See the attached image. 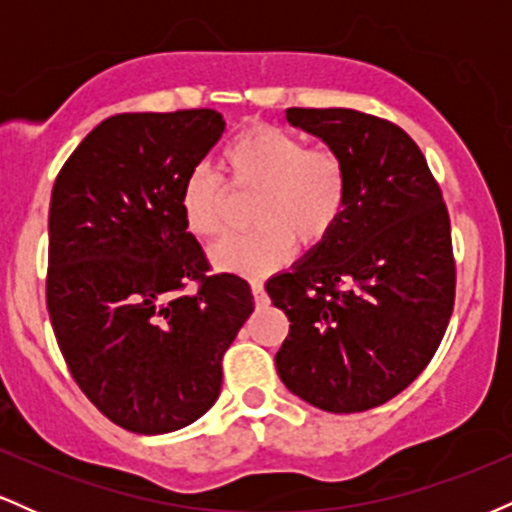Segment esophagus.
Here are the masks:
<instances>
[{
    "label": "esophagus",
    "instance_id": "esophagus-1",
    "mask_svg": "<svg viewBox=\"0 0 512 512\" xmlns=\"http://www.w3.org/2000/svg\"><path fill=\"white\" fill-rule=\"evenodd\" d=\"M252 296H255L257 305H267V293H264L262 281H252Z\"/></svg>",
    "mask_w": 512,
    "mask_h": 512
}]
</instances>
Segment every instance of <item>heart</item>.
<instances>
[{"instance_id":"obj_1","label":"heart","mask_w":512,"mask_h":512,"mask_svg":"<svg viewBox=\"0 0 512 512\" xmlns=\"http://www.w3.org/2000/svg\"><path fill=\"white\" fill-rule=\"evenodd\" d=\"M231 185L257 192L250 236L223 238L211 262L228 272L262 276L291 257L296 240L305 248L325 243L342 221L349 202L344 158L327 146H308L303 137L276 125L245 127L223 151ZM226 185L207 168L182 182L180 209L197 238H216L223 228Z\"/></svg>"}]
</instances>
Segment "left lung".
<instances>
[{"mask_svg": "<svg viewBox=\"0 0 512 512\" xmlns=\"http://www.w3.org/2000/svg\"><path fill=\"white\" fill-rule=\"evenodd\" d=\"M286 120L344 158L349 202L325 243L264 286L291 322L276 373L332 414L380 407L419 378L450 322L448 209L392 122L349 108H289Z\"/></svg>", "mask_w": 512, "mask_h": 512, "instance_id": "left-lung-1", "label": "left lung"}]
</instances>
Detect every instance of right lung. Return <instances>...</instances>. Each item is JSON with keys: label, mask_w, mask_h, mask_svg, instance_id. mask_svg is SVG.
<instances>
[{"label": "right lung", "mask_w": 512, "mask_h": 512, "mask_svg": "<svg viewBox=\"0 0 512 512\" xmlns=\"http://www.w3.org/2000/svg\"><path fill=\"white\" fill-rule=\"evenodd\" d=\"M226 122L211 108L120 113L67 158L50 199L48 313L76 385L117 426L178 431L221 392L250 286L211 274L187 233L182 182ZM199 280L195 294H182Z\"/></svg>", "instance_id": "right-lung-1"}]
</instances>
